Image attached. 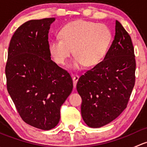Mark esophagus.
Masks as SVG:
<instances>
[{
    "instance_id": "34e87169",
    "label": "esophagus",
    "mask_w": 147,
    "mask_h": 147,
    "mask_svg": "<svg viewBox=\"0 0 147 147\" xmlns=\"http://www.w3.org/2000/svg\"><path fill=\"white\" fill-rule=\"evenodd\" d=\"M78 80H79V75H75L72 76V80H73V84H74V87H76V84L78 83Z\"/></svg>"
}]
</instances>
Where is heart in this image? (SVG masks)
Returning a JSON list of instances; mask_svg holds the SVG:
<instances>
[{
    "label": "heart",
    "mask_w": 147,
    "mask_h": 147,
    "mask_svg": "<svg viewBox=\"0 0 147 147\" xmlns=\"http://www.w3.org/2000/svg\"><path fill=\"white\" fill-rule=\"evenodd\" d=\"M59 36L49 44L50 55L56 63L64 65L72 52L75 57L70 67L73 69L99 64L112 41V32L107 26L84 20L66 24L60 29Z\"/></svg>",
    "instance_id": "obj_1"
}]
</instances>
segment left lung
Masks as SVG:
<instances>
[{"label": "left lung", "instance_id": "8db88e82", "mask_svg": "<svg viewBox=\"0 0 147 147\" xmlns=\"http://www.w3.org/2000/svg\"><path fill=\"white\" fill-rule=\"evenodd\" d=\"M115 39L103 61L78 80L81 114L87 126L109 124L126 109L135 84L136 61L130 35L116 20Z\"/></svg>", "mask_w": 147, "mask_h": 147}]
</instances>
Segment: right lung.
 <instances>
[{
    "label": "right lung",
    "mask_w": 147,
    "mask_h": 147,
    "mask_svg": "<svg viewBox=\"0 0 147 147\" xmlns=\"http://www.w3.org/2000/svg\"><path fill=\"white\" fill-rule=\"evenodd\" d=\"M55 20H31L18 28L5 65L7 90L20 117L42 130L57 126L60 107L73 88L70 75L50 57L48 33Z\"/></svg>",
    "instance_id": "right-lung-1"
}]
</instances>
